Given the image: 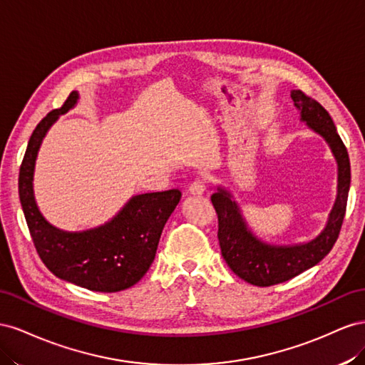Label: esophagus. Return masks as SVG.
I'll list each match as a JSON object with an SVG mask.
<instances>
[{
	"instance_id": "obj_1",
	"label": "esophagus",
	"mask_w": 365,
	"mask_h": 365,
	"mask_svg": "<svg viewBox=\"0 0 365 365\" xmlns=\"http://www.w3.org/2000/svg\"><path fill=\"white\" fill-rule=\"evenodd\" d=\"M205 190H206V183L203 182V180H194L192 183H191V186H190V194H192V195H202L203 192H205Z\"/></svg>"
}]
</instances>
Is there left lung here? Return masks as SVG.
Returning <instances> with one entry per match:
<instances>
[{
  "instance_id": "1",
  "label": "left lung",
  "mask_w": 365,
  "mask_h": 365,
  "mask_svg": "<svg viewBox=\"0 0 365 365\" xmlns=\"http://www.w3.org/2000/svg\"><path fill=\"white\" fill-rule=\"evenodd\" d=\"M292 101L301 113V120L327 140L338 162V195L329 222L315 240L297 246H270L252 235L245 225L240 210L231 194L218 188L211 202L218 218V243L226 264L235 275L254 286L267 287L284 283L314 267L336 243L344 222L350 188V160L327 110L304 91L292 90Z\"/></svg>"
}]
</instances>
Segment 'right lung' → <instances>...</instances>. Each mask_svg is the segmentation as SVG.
Listing matches in <instances>:
<instances>
[{"label": "right lung", "instance_id": "obj_1", "mask_svg": "<svg viewBox=\"0 0 365 365\" xmlns=\"http://www.w3.org/2000/svg\"><path fill=\"white\" fill-rule=\"evenodd\" d=\"M76 101L78 91H71L61 108L51 110L36 125L19 168V200L36 252L50 272L96 292H119L148 272L163 226L182 192L168 190L133 197L110 223L84 232H62L48 225L34 197L36 154L51 123Z\"/></svg>", "mask_w": 365, "mask_h": 365}]
</instances>
